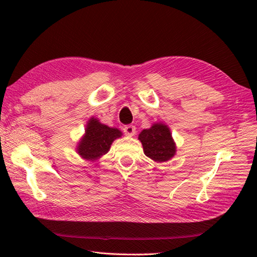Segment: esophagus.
Wrapping results in <instances>:
<instances>
[{"instance_id": "1", "label": "esophagus", "mask_w": 257, "mask_h": 257, "mask_svg": "<svg viewBox=\"0 0 257 257\" xmlns=\"http://www.w3.org/2000/svg\"><path fill=\"white\" fill-rule=\"evenodd\" d=\"M123 131L127 136H134L136 133V127L134 125H127L123 128Z\"/></svg>"}]
</instances>
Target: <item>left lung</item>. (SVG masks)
<instances>
[{
	"instance_id": "left-lung-1",
	"label": "left lung",
	"mask_w": 257,
	"mask_h": 257,
	"mask_svg": "<svg viewBox=\"0 0 257 257\" xmlns=\"http://www.w3.org/2000/svg\"><path fill=\"white\" fill-rule=\"evenodd\" d=\"M138 139L143 145L144 153L154 162H167L176 155V143L165 123L152 124L150 128L141 132Z\"/></svg>"
}]
</instances>
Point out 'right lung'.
Masks as SVG:
<instances>
[{
  "mask_svg": "<svg viewBox=\"0 0 257 257\" xmlns=\"http://www.w3.org/2000/svg\"><path fill=\"white\" fill-rule=\"evenodd\" d=\"M122 135L120 130L109 127L100 123L97 118L92 116L87 122L84 134L77 145L76 151L81 159L95 162L109 151L113 141Z\"/></svg>",
  "mask_w": 257,
  "mask_h": 257,
  "instance_id": "add662e5",
  "label": "right lung"
}]
</instances>
